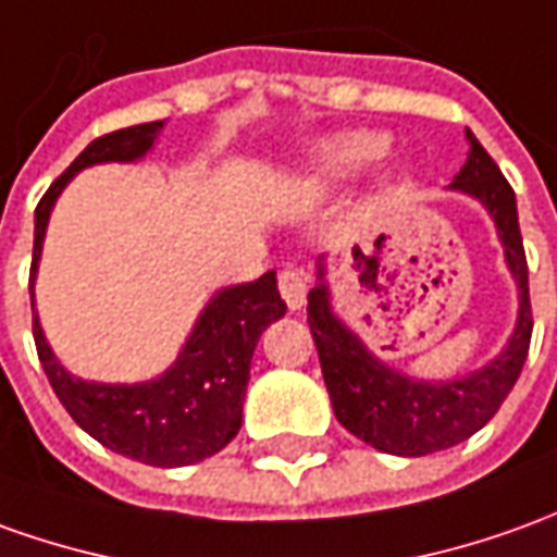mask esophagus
<instances>
[{"label":"esophagus","instance_id":"esophagus-1","mask_svg":"<svg viewBox=\"0 0 557 557\" xmlns=\"http://www.w3.org/2000/svg\"><path fill=\"white\" fill-rule=\"evenodd\" d=\"M278 290L285 297L287 309H302V302H306V275L300 270H294V267H285L278 272Z\"/></svg>","mask_w":557,"mask_h":557}]
</instances>
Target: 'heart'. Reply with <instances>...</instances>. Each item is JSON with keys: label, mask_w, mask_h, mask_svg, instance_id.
I'll return each instance as SVG.
<instances>
[{"label": "heart", "mask_w": 557, "mask_h": 557, "mask_svg": "<svg viewBox=\"0 0 557 557\" xmlns=\"http://www.w3.org/2000/svg\"><path fill=\"white\" fill-rule=\"evenodd\" d=\"M388 136L370 129H348L312 139L297 157V178L309 194H327L333 187L355 182L367 169L388 154ZM406 175H397L403 182Z\"/></svg>", "instance_id": "b5f03b06"}]
</instances>
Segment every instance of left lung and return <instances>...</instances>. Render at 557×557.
<instances>
[{"label": "left lung", "instance_id": "left-lung-1", "mask_svg": "<svg viewBox=\"0 0 557 557\" xmlns=\"http://www.w3.org/2000/svg\"><path fill=\"white\" fill-rule=\"evenodd\" d=\"M467 145V160L448 190L467 194L488 212L497 239L504 245L506 270L519 287L516 327L497 358L455 379H416L375 358L358 333L333 312L324 257L315 263L318 278L309 290V327L333 403V416L367 446L400 458L433 455L482 431L516 385L534 330L516 194L470 129Z\"/></svg>", "mask_w": 557, "mask_h": 557}]
</instances>
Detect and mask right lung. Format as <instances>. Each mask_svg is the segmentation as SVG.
I'll return each instance as SVG.
<instances>
[{"label": "right lung", "mask_w": 557, "mask_h": 557, "mask_svg": "<svg viewBox=\"0 0 557 557\" xmlns=\"http://www.w3.org/2000/svg\"><path fill=\"white\" fill-rule=\"evenodd\" d=\"M160 129L163 121H151L94 139L48 187L36 209L29 297L38 360L53 394L66 406L81 431H87L96 443L133 461L151 467H187L218 455L239 433L242 403L251 379L248 373L257 339L272 321L287 312L278 294L275 270L263 272L257 282L214 290L212 300L202 306L190 336L184 339L175 363L157 379L133 385L87 382L69 373L45 339L36 309V275L45 233L66 184L87 166L139 163L141 157L151 154Z\"/></svg>", "instance_id": "right-lung-1"}]
</instances>
